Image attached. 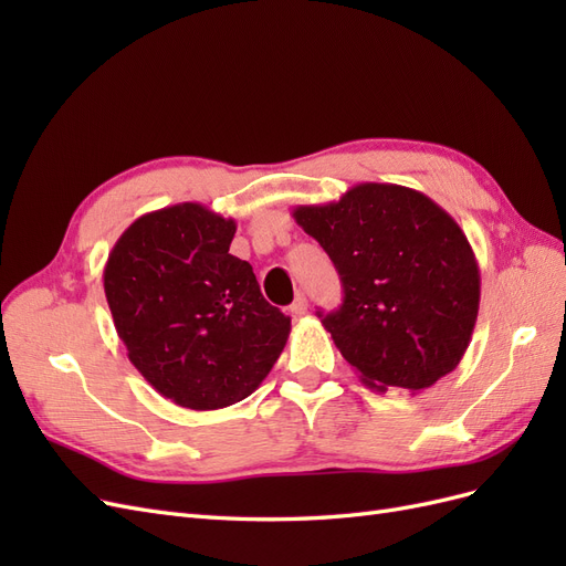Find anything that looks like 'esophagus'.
Here are the masks:
<instances>
[{
  "label": "esophagus",
  "mask_w": 566,
  "mask_h": 566,
  "mask_svg": "<svg viewBox=\"0 0 566 566\" xmlns=\"http://www.w3.org/2000/svg\"><path fill=\"white\" fill-rule=\"evenodd\" d=\"M290 312H293L295 316H304L306 312H310V302H306V297H304V295H297V297H295V302L290 304Z\"/></svg>",
  "instance_id": "obj_1"
}]
</instances>
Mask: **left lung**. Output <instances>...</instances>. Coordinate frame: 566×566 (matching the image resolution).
<instances>
[{
  "label": "left lung",
  "instance_id": "1",
  "mask_svg": "<svg viewBox=\"0 0 566 566\" xmlns=\"http://www.w3.org/2000/svg\"><path fill=\"white\" fill-rule=\"evenodd\" d=\"M293 217L339 273L345 300L318 316L361 382L420 391L460 364L482 281L447 210L413 188L358 184L335 202L300 205Z\"/></svg>",
  "mask_w": 566,
  "mask_h": 566
}]
</instances>
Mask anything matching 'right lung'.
Returning <instances> with one entry per match:
<instances>
[{"label":"right lung","instance_id":"obj_1","mask_svg":"<svg viewBox=\"0 0 566 566\" xmlns=\"http://www.w3.org/2000/svg\"><path fill=\"white\" fill-rule=\"evenodd\" d=\"M233 233V219L179 202L129 224L104 269L129 361L181 408L250 397L290 335V318L264 300L252 266L229 252Z\"/></svg>","mask_w":566,"mask_h":566}]
</instances>
